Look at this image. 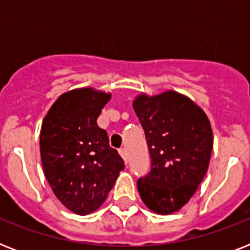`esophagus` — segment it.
Masks as SVG:
<instances>
[{"mask_svg":"<svg viewBox=\"0 0 250 250\" xmlns=\"http://www.w3.org/2000/svg\"><path fill=\"white\" fill-rule=\"evenodd\" d=\"M119 153H121L122 158H123L125 164H127V161H128V153H127V149L121 148V149H119Z\"/></svg>","mask_w":250,"mask_h":250,"instance_id":"esophagus-1","label":"esophagus"}]
</instances>
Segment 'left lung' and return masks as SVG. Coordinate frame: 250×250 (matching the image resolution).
Listing matches in <instances>:
<instances>
[{
    "mask_svg": "<svg viewBox=\"0 0 250 250\" xmlns=\"http://www.w3.org/2000/svg\"><path fill=\"white\" fill-rule=\"evenodd\" d=\"M133 109L150 154V171L137 180L141 200L154 213L178 211L209 167L213 149L209 119L189 98L172 90L154 97L141 94Z\"/></svg>",
    "mask_w": 250,
    "mask_h": 250,
    "instance_id": "obj_1",
    "label": "left lung"
}]
</instances>
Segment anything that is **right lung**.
I'll list each match as a JSON object with an SVG mask.
<instances>
[{
  "label": "right lung",
  "instance_id": "right-lung-1",
  "mask_svg": "<svg viewBox=\"0 0 250 250\" xmlns=\"http://www.w3.org/2000/svg\"><path fill=\"white\" fill-rule=\"evenodd\" d=\"M110 94L82 88L62 94L46 114L40 132L45 178L68 210L85 215L104 204L125 168L97 118Z\"/></svg>",
  "mask_w": 250,
  "mask_h": 250
}]
</instances>
